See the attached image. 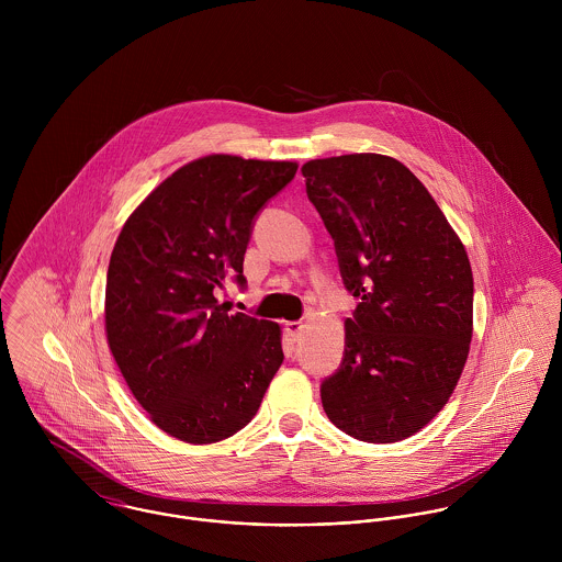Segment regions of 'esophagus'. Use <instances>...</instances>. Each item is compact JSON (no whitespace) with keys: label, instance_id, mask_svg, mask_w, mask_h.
<instances>
[{"label":"esophagus","instance_id":"34e87169","mask_svg":"<svg viewBox=\"0 0 562 562\" xmlns=\"http://www.w3.org/2000/svg\"><path fill=\"white\" fill-rule=\"evenodd\" d=\"M285 335L292 339V341H296L299 339V335H301V330H303V322H285Z\"/></svg>","mask_w":562,"mask_h":562}]
</instances>
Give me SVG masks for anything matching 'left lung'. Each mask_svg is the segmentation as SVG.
<instances>
[{
    "label": "left lung",
    "instance_id": "8db88e82",
    "mask_svg": "<svg viewBox=\"0 0 562 562\" xmlns=\"http://www.w3.org/2000/svg\"><path fill=\"white\" fill-rule=\"evenodd\" d=\"M303 177L344 288L359 299L344 322L341 363L322 381L324 413L359 441H401L443 408L468 361L474 277L465 246L394 158L312 160Z\"/></svg>",
    "mask_w": 562,
    "mask_h": 562
}]
</instances>
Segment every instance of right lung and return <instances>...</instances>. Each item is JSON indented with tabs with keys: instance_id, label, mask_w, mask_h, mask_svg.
<instances>
[{
	"instance_id": "add662e5",
	"label": "right lung",
	"mask_w": 562,
	"mask_h": 562,
	"mask_svg": "<svg viewBox=\"0 0 562 562\" xmlns=\"http://www.w3.org/2000/svg\"><path fill=\"white\" fill-rule=\"evenodd\" d=\"M294 161L207 156L175 170L127 218L105 279L114 361L154 424L186 443L244 428L283 363L279 324L229 316L216 290L246 288L244 252Z\"/></svg>"
}]
</instances>
